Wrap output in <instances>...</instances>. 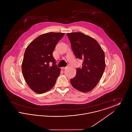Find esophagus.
<instances>
[{"label":"esophagus","mask_w":132,"mask_h":132,"mask_svg":"<svg viewBox=\"0 0 132 132\" xmlns=\"http://www.w3.org/2000/svg\"><path fill=\"white\" fill-rule=\"evenodd\" d=\"M67 68V67H61V70H64V69H66Z\"/></svg>","instance_id":"34e87169"}]
</instances>
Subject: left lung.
Masks as SVG:
<instances>
[{
    "label": "left lung",
    "instance_id": "left-lung-1",
    "mask_svg": "<svg viewBox=\"0 0 132 132\" xmlns=\"http://www.w3.org/2000/svg\"><path fill=\"white\" fill-rule=\"evenodd\" d=\"M67 35L76 57L83 60L82 67L77 69L76 75L70 82L76 89L88 92L95 87L103 74L104 52L94 38L82 32L67 33Z\"/></svg>",
    "mask_w": 132,
    "mask_h": 132
}]
</instances>
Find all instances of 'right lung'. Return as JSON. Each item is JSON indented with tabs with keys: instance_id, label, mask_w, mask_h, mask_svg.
<instances>
[{
	"instance_id": "obj_1",
	"label": "right lung",
	"mask_w": 132,
	"mask_h": 132,
	"mask_svg": "<svg viewBox=\"0 0 132 132\" xmlns=\"http://www.w3.org/2000/svg\"><path fill=\"white\" fill-rule=\"evenodd\" d=\"M64 33L50 32L40 35L27 47L22 64L26 82L37 94L44 93L53 88L60 75L52 55L58 42Z\"/></svg>"
}]
</instances>
